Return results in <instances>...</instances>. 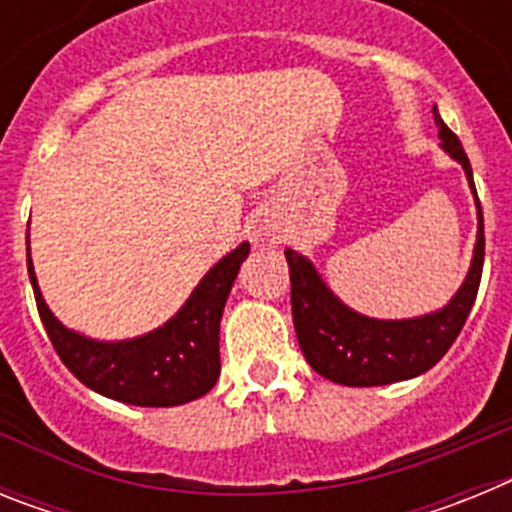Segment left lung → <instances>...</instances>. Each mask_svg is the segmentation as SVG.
Segmentation results:
<instances>
[{
    "instance_id": "8db88e82",
    "label": "left lung",
    "mask_w": 512,
    "mask_h": 512,
    "mask_svg": "<svg viewBox=\"0 0 512 512\" xmlns=\"http://www.w3.org/2000/svg\"><path fill=\"white\" fill-rule=\"evenodd\" d=\"M433 117H436L441 146L464 166L474 197H477L472 166L461 148V140L441 120L436 107H433ZM477 215V246H474L467 279L449 305L423 318L374 320L348 310L325 287L310 261L287 248L284 256H287L289 282H292V320H295L297 341H300L307 364L320 377L346 384V387H379V384L402 382L438 364L461 333L469 310L477 300L482 264H485V220H482L479 197Z\"/></svg>"
}]
</instances>
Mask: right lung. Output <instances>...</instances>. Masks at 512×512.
Listing matches in <instances>:
<instances>
[{
  "mask_svg": "<svg viewBox=\"0 0 512 512\" xmlns=\"http://www.w3.org/2000/svg\"><path fill=\"white\" fill-rule=\"evenodd\" d=\"M248 248V243H241L217 261L169 323L148 336L117 343L84 338L53 318L35 282L30 253L27 274L45 333L81 384L128 405L171 408L207 395L220 377V318Z\"/></svg>",
  "mask_w": 512,
  "mask_h": 512,
  "instance_id": "right-lung-1",
  "label": "right lung"
}]
</instances>
